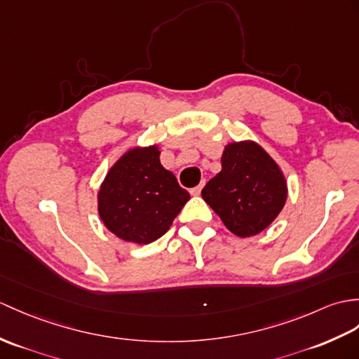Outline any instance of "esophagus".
Wrapping results in <instances>:
<instances>
[{
  "mask_svg": "<svg viewBox=\"0 0 359 359\" xmlns=\"http://www.w3.org/2000/svg\"><path fill=\"white\" fill-rule=\"evenodd\" d=\"M202 188H203V182L200 183L198 187H196V188L191 189V194H193V196H200V193H202Z\"/></svg>",
  "mask_w": 359,
  "mask_h": 359,
  "instance_id": "esophagus-1",
  "label": "esophagus"
}]
</instances>
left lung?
Masks as SVG:
<instances>
[{
    "instance_id": "8db88e82",
    "label": "left lung",
    "mask_w": 359,
    "mask_h": 359,
    "mask_svg": "<svg viewBox=\"0 0 359 359\" xmlns=\"http://www.w3.org/2000/svg\"><path fill=\"white\" fill-rule=\"evenodd\" d=\"M232 234H260L278 217L287 198V182L278 163L255 140L229 142L222 154V171L202 189Z\"/></svg>"
}]
</instances>
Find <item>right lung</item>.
Masks as SVG:
<instances>
[{
  "mask_svg": "<svg viewBox=\"0 0 359 359\" xmlns=\"http://www.w3.org/2000/svg\"><path fill=\"white\" fill-rule=\"evenodd\" d=\"M188 200V191L162 166L159 145L131 147L99 187L97 214L118 238L148 245L170 229Z\"/></svg>",
  "mask_w": 359,
  "mask_h": 359,
  "instance_id": "add662e5",
  "label": "right lung"
}]
</instances>
